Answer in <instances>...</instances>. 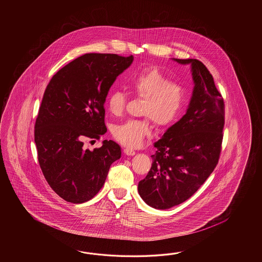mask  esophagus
<instances>
[{
  "label": "esophagus",
  "mask_w": 262,
  "mask_h": 262,
  "mask_svg": "<svg viewBox=\"0 0 262 262\" xmlns=\"http://www.w3.org/2000/svg\"><path fill=\"white\" fill-rule=\"evenodd\" d=\"M124 154L126 155V156H135V154H136V151L133 149H131V148H124Z\"/></svg>",
  "instance_id": "34e87169"
}]
</instances>
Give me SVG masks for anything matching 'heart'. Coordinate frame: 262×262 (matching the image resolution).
Returning <instances> with one entry per match:
<instances>
[{"label": "heart", "mask_w": 262, "mask_h": 262, "mask_svg": "<svg viewBox=\"0 0 262 262\" xmlns=\"http://www.w3.org/2000/svg\"><path fill=\"white\" fill-rule=\"evenodd\" d=\"M128 85L135 95L145 99L142 115L150 118L158 126L176 122L184 112L186 101L184 86L171 81L157 67H147L135 73L128 78ZM126 101L127 97L122 91H112L106 99L108 112L115 116L122 115ZM150 133L148 119L127 120L112 129L115 139L129 147H139Z\"/></svg>", "instance_id": "b5f03b06"}]
</instances>
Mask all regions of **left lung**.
<instances>
[{
  "mask_svg": "<svg viewBox=\"0 0 262 262\" xmlns=\"http://www.w3.org/2000/svg\"><path fill=\"white\" fill-rule=\"evenodd\" d=\"M190 64L194 89L186 113L155 142L150 171L138 191L146 204L166 210L195 194L217 165L225 123L224 100L211 73L195 59Z\"/></svg>",
  "mask_w": 262,
  "mask_h": 262,
  "instance_id": "1",
  "label": "left lung"
}]
</instances>
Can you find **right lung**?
Returning <instances> with one entry per match:
<instances>
[{"label":"right lung","instance_id":"right-lung-1","mask_svg":"<svg viewBox=\"0 0 262 262\" xmlns=\"http://www.w3.org/2000/svg\"><path fill=\"white\" fill-rule=\"evenodd\" d=\"M133 56L87 53L62 67L48 84L34 125L40 167L61 199L83 203L105 184L110 167L121 158V147L104 140L98 149L83 147L86 139L106 132V95Z\"/></svg>","mask_w":262,"mask_h":262}]
</instances>
